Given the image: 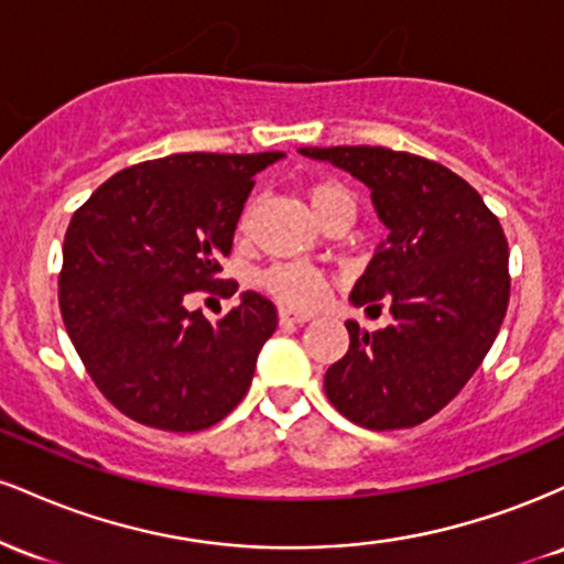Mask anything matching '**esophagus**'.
<instances>
[{
  "label": "esophagus",
  "instance_id": "esophagus-1",
  "mask_svg": "<svg viewBox=\"0 0 564 564\" xmlns=\"http://www.w3.org/2000/svg\"><path fill=\"white\" fill-rule=\"evenodd\" d=\"M278 318H281V323H307L313 315L307 313H296V310H289V307H281L278 310Z\"/></svg>",
  "mask_w": 564,
  "mask_h": 564
}]
</instances>
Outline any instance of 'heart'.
<instances>
[{
	"label": "heart",
	"instance_id": "1",
	"mask_svg": "<svg viewBox=\"0 0 564 564\" xmlns=\"http://www.w3.org/2000/svg\"><path fill=\"white\" fill-rule=\"evenodd\" d=\"M307 204L321 225L334 223V219L352 223L355 212H358L355 193L339 180H318V183L310 185ZM251 212H254L251 206H246L241 212V219H238V230L241 232L249 230ZM260 283L268 294H273L278 302L291 304V307H313L315 302H321L323 289H326V281H323L318 270L304 268V264H275L268 273H262Z\"/></svg>",
	"mask_w": 564,
	"mask_h": 564
}]
</instances>
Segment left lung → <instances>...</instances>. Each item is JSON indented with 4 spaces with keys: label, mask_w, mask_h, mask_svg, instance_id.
<instances>
[{
    "label": "left lung",
    "mask_w": 564,
    "mask_h": 564,
    "mask_svg": "<svg viewBox=\"0 0 564 564\" xmlns=\"http://www.w3.org/2000/svg\"><path fill=\"white\" fill-rule=\"evenodd\" d=\"M371 191L390 236L355 283V307L387 304L392 326L347 321L349 349L323 390L366 430H408L464 390L496 341L509 304V243L467 180L437 161L371 145L300 148Z\"/></svg>",
    "instance_id": "obj_1"
}]
</instances>
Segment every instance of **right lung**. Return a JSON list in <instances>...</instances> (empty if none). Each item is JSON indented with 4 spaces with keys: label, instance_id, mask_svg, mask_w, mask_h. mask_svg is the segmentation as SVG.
<instances>
[{
    "label": "right lung",
    "instance_id": "right-lung-1",
    "mask_svg": "<svg viewBox=\"0 0 564 564\" xmlns=\"http://www.w3.org/2000/svg\"><path fill=\"white\" fill-rule=\"evenodd\" d=\"M283 153H174L106 180L70 217L57 300L97 390L121 413L166 432L223 422L249 392L275 304L243 291L212 323L191 291L232 296L219 260L254 174Z\"/></svg>",
    "mask_w": 564,
    "mask_h": 564
}]
</instances>
